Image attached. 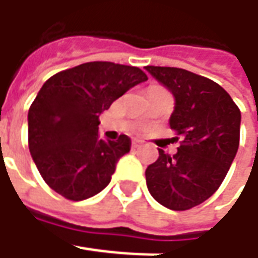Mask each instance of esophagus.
<instances>
[{
  "label": "esophagus",
  "instance_id": "esophagus-1",
  "mask_svg": "<svg viewBox=\"0 0 258 258\" xmlns=\"http://www.w3.org/2000/svg\"><path fill=\"white\" fill-rule=\"evenodd\" d=\"M141 146V141L138 139H132V148H139Z\"/></svg>",
  "mask_w": 258,
  "mask_h": 258
}]
</instances>
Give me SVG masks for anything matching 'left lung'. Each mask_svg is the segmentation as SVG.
<instances>
[{"label": "left lung", "instance_id": "left-lung-1", "mask_svg": "<svg viewBox=\"0 0 258 258\" xmlns=\"http://www.w3.org/2000/svg\"><path fill=\"white\" fill-rule=\"evenodd\" d=\"M145 70L175 99L171 129L182 136L175 155L159 149L146 171V185L161 205L185 211L213 195L224 181L240 145L241 113L215 82L176 67Z\"/></svg>", "mask_w": 258, "mask_h": 258}]
</instances>
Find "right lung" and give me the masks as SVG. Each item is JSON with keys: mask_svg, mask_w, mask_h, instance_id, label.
Segmentation results:
<instances>
[{"mask_svg": "<svg viewBox=\"0 0 258 258\" xmlns=\"http://www.w3.org/2000/svg\"><path fill=\"white\" fill-rule=\"evenodd\" d=\"M148 80L138 67L90 61L45 82L28 110V148L38 172L72 201L93 197L109 185L131 138H99V116L129 89Z\"/></svg>", "mask_w": 258, "mask_h": 258, "instance_id": "right-lung-1", "label": "right lung"}]
</instances>
